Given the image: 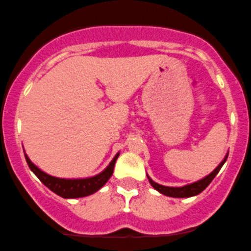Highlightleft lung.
Wrapping results in <instances>:
<instances>
[{"label":"left lung","instance_id":"obj_1","mask_svg":"<svg viewBox=\"0 0 251 251\" xmlns=\"http://www.w3.org/2000/svg\"><path fill=\"white\" fill-rule=\"evenodd\" d=\"M228 156V152L225 155L224 159H223L222 162L219 163V166L216 168V169L213 170V172L211 173V174H208L207 176H205V177L201 178V180L197 181V182H193L191 184H186V186L183 187H168V186H162V184H158L155 181L151 180V177L149 175L148 178H149V182H150L151 186L153 187V188L156 189L157 192H159L161 194L163 195H167V197H172V198H191V197H195V195L200 194L203 189L206 188V187L208 186L212 182V180H213L214 177H216V175L218 174L219 170L222 169V167L224 166V163L226 162V158Z\"/></svg>","mask_w":251,"mask_h":251}]
</instances>
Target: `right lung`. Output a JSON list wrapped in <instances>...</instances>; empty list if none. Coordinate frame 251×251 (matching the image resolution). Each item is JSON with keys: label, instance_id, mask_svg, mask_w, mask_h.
<instances>
[{"label": "right lung", "instance_id": "add662e5", "mask_svg": "<svg viewBox=\"0 0 251 251\" xmlns=\"http://www.w3.org/2000/svg\"><path fill=\"white\" fill-rule=\"evenodd\" d=\"M120 152H118L112 159L111 163L107 166L106 169H103L100 174L92 176V177L85 178H60L54 177L46 174L45 172L40 170L39 168L35 166L34 163L29 159V157L25 153V158H26L27 164H28L29 169L34 173L35 176L45 184L46 187L56 193L59 197L64 198V199H75V198H83L88 195L94 194L99 189L102 188L104 183L109 180L113 174V169H114V164L117 162V158L119 157Z\"/></svg>", "mask_w": 251, "mask_h": 251}]
</instances>
